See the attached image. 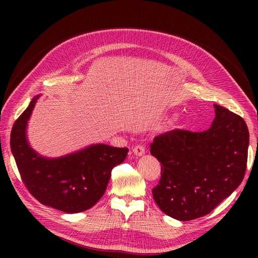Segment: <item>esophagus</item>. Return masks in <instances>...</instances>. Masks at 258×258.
Wrapping results in <instances>:
<instances>
[{
  "label": "esophagus",
  "instance_id": "obj_1",
  "mask_svg": "<svg viewBox=\"0 0 258 258\" xmlns=\"http://www.w3.org/2000/svg\"><path fill=\"white\" fill-rule=\"evenodd\" d=\"M132 152H134L136 156H139L140 157V156H143L145 154V148L143 145H138L134 148V150H132Z\"/></svg>",
  "mask_w": 258,
  "mask_h": 258
}]
</instances>
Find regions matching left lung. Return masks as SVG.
I'll return each mask as SVG.
<instances>
[{
    "instance_id": "8db88e82",
    "label": "left lung",
    "mask_w": 258,
    "mask_h": 258,
    "mask_svg": "<svg viewBox=\"0 0 258 258\" xmlns=\"http://www.w3.org/2000/svg\"><path fill=\"white\" fill-rule=\"evenodd\" d=\"M208 130H172L154 138L151 154L161 162L153 197L178 221L205 216L229 197L244 177L249 135L245 121L214 104Z\"/></svg>"
}]
</instances>
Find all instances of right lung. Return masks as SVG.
<instances>
[{"label": "right lung", "instance_id": "obj_1", "mask_svg": "<svg viewBox=\"0 0 258 258\" xmlns=\"http://www.w3.org/2000/svg\"><path fill=\"white\" fill-rule=\"evenodd\" d=\"M41 95L15 122L11 150L23 183L43 204L64 213L90 209L102 198L112 169L126 159L128 148L91 144L60 157H46L30 145L28 123Z\"/></svg>", "mask_w": 258, "mask_h": 258}]
</instances>
